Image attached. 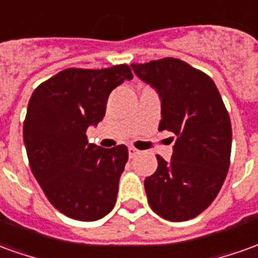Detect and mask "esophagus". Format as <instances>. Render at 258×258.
Listing matches in <instances>:
<instances>
[{"mask_svg": "<svg viewBox=\"0 0 258 258\" xmlns=\"http://www.w3.org/2000/svg\"><path fill=\"white\" fill-rule=\"evenodd\" d=\"M140 154V151L137 149V148L134 147H130L128 148V155H130V158H134V156H137V155Z\"/></svg>", "mask_w": 258, "mask_h": 258, "instance_id": "34e87169", "label": "esophagus"}]
</instances>
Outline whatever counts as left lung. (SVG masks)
<instances>
[{"mask_svg":"<svg viewBox=\"0 0 258 258\" xmlns=\"http://www.w3.org/2000/svg\"><path fill=\"white\" fill-rule=\"evenodd\" d=\"M131 67L159 93V131L176 135L172 160L156 155L158 169L144 181L149 207L172 222L192 219L215 200L229 170V113L214 81L184 61L166 57Z\"/></svg>","mask_w":258,"mask_h":258,"instance_id":"1","label":"left lung"}]
</instances>
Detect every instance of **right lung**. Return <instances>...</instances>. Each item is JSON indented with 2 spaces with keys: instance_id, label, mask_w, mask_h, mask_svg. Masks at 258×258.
<instances>
[{
  "instance_id": "1",
  "label": "right lung",
  "mask_w": 258,
  "mask_h": 258,
  "mask_svg": "<svg viewBox=\"0 0 258 258\" xmlns=\"http://www.w3.org/2000/svg\"><path fill=\"white\" fill-rule=\"evenodd\" d=\"M131 78L127 64L67 68L32 93L23 121L29 166L48 201L68 218L98 221L116 204L128 149L89 144L86 130L103 118L110 92Z\"/></svg>"
}]
</instances>
